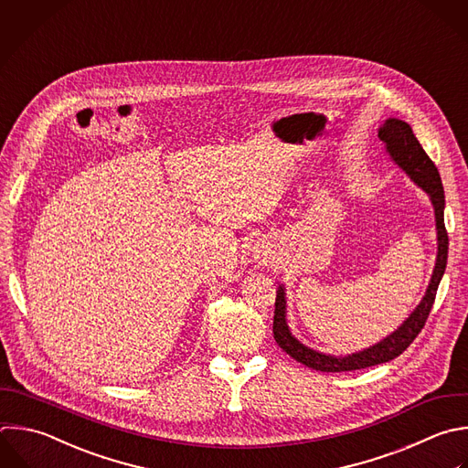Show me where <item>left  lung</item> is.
<instances>
[{
    "instance_id": "8db88e82",
    "label": "left lung",
    "mask_w": 468,
    "mask_h": 468,
    "mask_svg": "<svg viewBox=\"0 0 468 468\" xmlns=\"http://www.w3.org/2000/svg\"><path fill=\"white\" fill-rule=\"evenodd\" d=\"M378 139L382 141L389 159L430 197V203L433 207V216H435V230H437L435 265H433L428 287L424 291V296L420 298L417 307L408 314V318L395 331H391L388 336H384L377 344L344 356L316 351L305 346L303 342H300L291 333L287 324V292H285V285L280 283L276 291V303H274L276 307H274V322H272L274 340L294 360L316 371H327V373L353 371V369H362V367L377 366L382 362H389L395 356H399L424 327V322L435 300L439 282L446 269L448 234L444 229V190H442V183L435 165L419 144L410 124L400 119H393V117L386 119L378 126Z\"/></svg>"
}]
</instances>
